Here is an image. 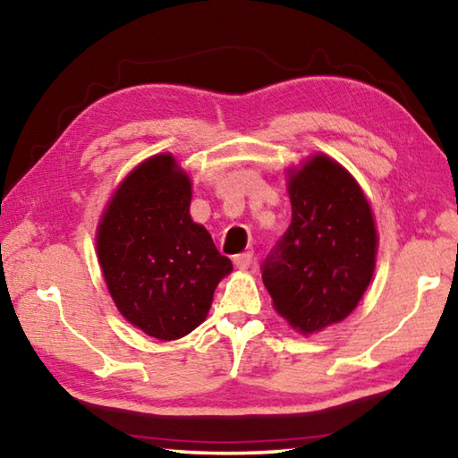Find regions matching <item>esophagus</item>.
I'll return each instance as SVG.
<instances>
[{"label":"esophagus","mask_w":458,"mask_h":458,"mask_svg":"<svg viewBox=\"0 0 458 458\" xmlns=\"http://www.w3.org/2000/svg\"><path fill=\"white\" fill-rule=\"evenodd\" d=\"M250 262H252L250 252H242V254H236V257H234V267L238 270H246L248 267H250Z\"/></svg>","instance_id":"obj_1"}]
</instances>
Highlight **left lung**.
<instances>
[{
	"mask_svg": "<svg viewBox=\"0 0 458 458\" xmlns=\"http://www.w3.org/2000/svg\"><path fill=\"white\" fill-rule=\"evenodd\" d=\"M293 220L262 283L301 335L341 323L360 305L377 260L374 210L358 180L325 153L286 167Z\"/></svg>",
	"mask_w": 458,
	"mask_h": 458,
	"instance_id": "8db88e82",
	"label": "left lung"
}]
</instances>
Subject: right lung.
<instances>
[{"label":"right lung","instance_id":"right-lung-1","mask_svg":"<svg viewBox=\"0 0 458 458\" xmlns=\"http://www.w3.org/2000/svg\"><path fill=\"white\" fill-rule=\"evenodd\" d=\"M191 177L174 153L143 159L123 177L97 224V257L119 313L149 337L188 335L210 313L214 291L232 273L190 216Z\"/></svg>","mask_w":458,"mask_h":458}]
</instances>
